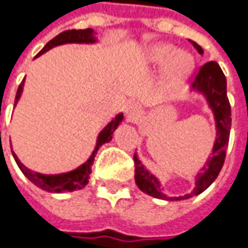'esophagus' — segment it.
I'll list each match as a JSON object with an SVG mask.
<instances>
[{"instance_id": "esophagus-1", "label": "esophagus", "mask_w": 248, "mask_h": 248, "mask_svg": "<svg viewBox=\"0 0 248 248\" xmlns=\"http://www.w3.org/2000/svg\"><path fill=\"white\" fill-rule=\"evenodd\" d=\"M125 111H127V117H128V120H131V121L137 120V118L142 114V108H141V106L138 105L137 102H128V103H127Z\"/></svg>"}]
</instances>
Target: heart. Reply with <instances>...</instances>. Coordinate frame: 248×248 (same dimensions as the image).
<instances>
[{
    "instance_id": "1",
    "label": "heart",
    "mask_w": 248,
    "mask_h": 248,
    "mask_svg": "<svg viewBox=\"0 0 248 248\" xmlns=\"http://www.w3.org/2000/svg\"><path fill=\"white\" fill-rule=\"evenodd\" d=\"M148 60L154 65L167 64L166 83L174 88L184 81L194 68V60L186 51H177L171 44H155L148 51Z\"/></svg>"
}]
</instances>
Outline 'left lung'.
I'll return each mask as SVG.
<instances>
[{
  "label": "left lung",
  "instance_id": "1",
  "mask_svg": "<svg viewBox=\"0 0 248 248\" xmlns=\"http://www.w3.org/2000/svg\"><path fill=\"white\" fill-rule=\"evenodd\" d=\"M191 43L200 54L204 53L201 46H198L195 42H191ZM192 89L204 94L208 105L214 111L215 121H217V141H215L214 149H212V155L209 156L205 166L201 169V171L195 177L194 190L190 194H186L184 197L165 195L162 192L159 180L143 167L142 163L138 160L137 155H134L137 186L140 187L141 191L148 195H152L155 198H159V200L180 201V200H187L194 195L201 194L215 181L219 171L222 170L223 163H225L226 148L229 145L232 111H230V103L228 99V93H226V78H225L223 71L219 67V64L215 61H209V62L204 64L194 78Z\"/></svg>",
  "mask_w": 248,
  "mask_h": 248
}]
</instances>
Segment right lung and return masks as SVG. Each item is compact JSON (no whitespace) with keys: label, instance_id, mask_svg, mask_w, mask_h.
I'll return each instance as SVG.
<instances>
[{"label":"right lung","instance_id":"obj_1","mask_svg":"<svg viewBox=\"0 0 248 248\" xmlns=\"http://www.w3.org/2000/svg\"><path fill=\"white\" fill-rule=\"evenodd\" d=\"M94 37H93V31L92 29H72V31H65L62 33H60L58 36H56L53 40H50L48 43L44 46L43 48L40 50V53L36 57L42 56L43 53H46L47 50L56 47V46H60V44H65V43H94ZM23 92V81L20 82L18 88V92H16V96H15V105L18 103L19 97ZM123 120V114H118L117 117L114 118L111 123L107 124V127H105V130L102 131L97 137V142H96V148L93 151V154L91 155V157L82 165L78 169L72 170V171H68V173H62V174H40V173H34L29 170L28 167H25L20 160H19L16 155L14 154V157H15V162L19 166V169L22 170V173L31 180V183L34 186H37L39 188H42L44 191L48 192H64V191H74V190H81L88 183H89V176L92 173V165L93 160H94V156H96V152L99 151V148L103 145V143L108 142L111 140V135L113 132L116 131V128L118 127V124L121 123Z\"/></svg>","mask_w":248,"mask_h":248}]
</instances>
